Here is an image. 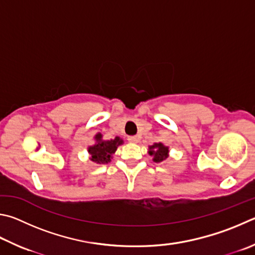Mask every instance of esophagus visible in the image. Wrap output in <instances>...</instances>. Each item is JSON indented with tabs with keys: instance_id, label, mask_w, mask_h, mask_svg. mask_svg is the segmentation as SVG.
<instances>
[{
	"instance_id": "34e87169",
	"label": "esophagus",
	"mask_w": 255,
	"mask_h": 255,
	"mask_svg": "<svg viewBox=\"0 0 255 255\" xmlns=\"http://www.w3.org/2000/svg\"><path fill=\"white\" fill-rule=\"evenodd\" d=\"M128 141L136 143V142L139 141V137H138V136H130V137H128Z\"/></svg>"
}]
</instances>
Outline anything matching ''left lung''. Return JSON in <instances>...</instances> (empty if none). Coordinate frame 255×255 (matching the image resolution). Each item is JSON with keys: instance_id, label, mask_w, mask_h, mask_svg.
Masks as SVG:
<instances>
[{"instance_id": "obj_1", "label": "left lung", "mask_w": 255, "mask_h": 255, "mask_svg": "<svg viewBox=\"0 0 255 255\" xmlns=\"http://www.w3.org/2000/svg\"><path fill=\"white\" fill-rule=\"evenodd\" d=\"M148 154L152 157L155 163H161L169 156V147L165 146L163 142H155L154 145L148 146Z\"/></svg>"}]
</instances>
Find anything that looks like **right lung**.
Instances as JSON below:
<instances>
[{
	"instance_id": "obj_1",
	"label": "right lung",
	"mask_w": 255,
	"mask_h": 255,
	"mask_svg": "<svg viewBox=\"0 0 255 255\" xmlns=\"http://www.w3.org/2000/svg\"><path fill=\"white\" fill-rule=\"evenodd\" d=\"M95 143L88 147V154L90 160L95 164H108L113 159V155L117 150L118 146L123 145V138L116 136L114 139H104L101 132H97L94 136Z\"/></svg>"
}]
</instances>
